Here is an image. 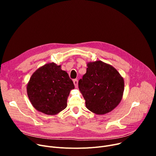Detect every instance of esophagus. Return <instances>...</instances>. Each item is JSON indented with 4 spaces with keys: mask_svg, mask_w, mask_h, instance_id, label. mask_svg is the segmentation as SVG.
Wrapping results in <instances>:
<instances>
[{
    "mask_svg": "<svg viewBox=\"0 0 156 156\" xmlns=\"http://www.w3.org/2000/svg\"><path fill=\"white\" fill-rule=\"evenodd\" d=\"M73 83H74V85H75V88H78V80L77 79L73 80Z\"/></svg>",
    "mask_w": 156,
    "mask_h": 156,
    "instance_id": "esophagus-1",
    "label": "esophagus"
}]
</instances>
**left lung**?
I'll return each instance as SVG.
<instances>
[{
	"label": "left lung",
	"mask_w": 156,
	"mask_h": 156,
	"mask_svg": "<svg viewBox=\"0 0 156 156\" xmlns=\"http://www.w3.org/2000/svg\"><path fill=\"white\" fill-rule=\"evenodd\" d=\"M87 73L78 81L87 108L102 115L112 111L121 101L124 79L116 68L101 61L87 62Z\"/></svg>",
	"instance_id": "obj_1"
}]
</instances>
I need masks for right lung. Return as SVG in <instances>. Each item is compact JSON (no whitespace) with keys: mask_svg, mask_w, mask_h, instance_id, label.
I'll list each match as a JSON object with an SVG mask.
<instances>
[{"mask_svg":"<svg viewBox=\"0 0 156 156\" xmlns=\"http://www.w3.org/2000/svg\"><path fill=\"white\" fill-rule=\"evenodd\" d=\"M74 88L75 85L67 72L54 62L38 68L27 86L32 105L47 115H56L67 107L68 97Z\"/></svg>","mask_w":156,"mask_h":156,"instance_id":"add662e5","label":"right lung"}]
</instances>
